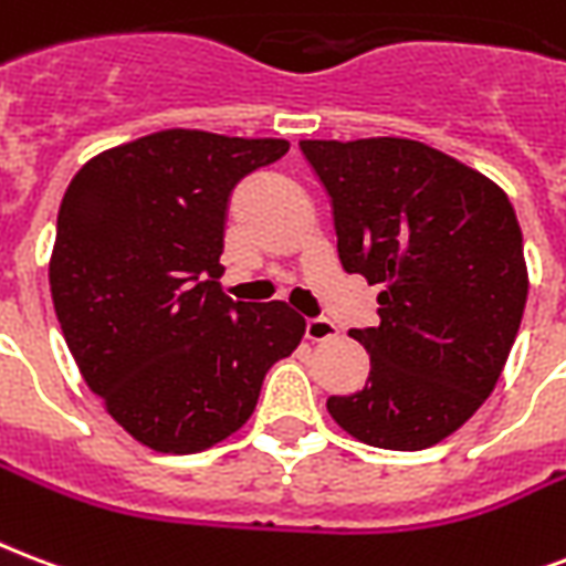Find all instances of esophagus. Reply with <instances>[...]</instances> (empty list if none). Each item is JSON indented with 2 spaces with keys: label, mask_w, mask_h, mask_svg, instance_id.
Returning a JSON list of instances; mask_svg holds the SVG:
<instances>
[{
  "label": "esophagus",
  "mask_w": 566,
  "mask_h": 566,
  "mask_svg": "<svg viewBox=\"0 0 566 566\" xmlns=\"http://www.w3.org/2000/svg\"><path fill=\"white\" fill-rule=\"evenodd\" d=\"M305 338L308 340H332L338 338V326L326 317H308L305 321Z\"/></svg>",
  "instance_id": "34e87169"
}]
</instances>
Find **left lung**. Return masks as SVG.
Masks as SVG:
<instances>
[{
	"label": "left lung",
	"mask_w": 566,
	"mask_h": 566,
	"mask_svg": "<svg viewBox=\"0 0 566 566\" xmlns=\"http://www.w3.org/2000/svg\"><path fill=\"white\" fill-rule=\"evenodd\" d=\"M326 189L347 273L382 284L379 326L353 329L368 382L329 416L386 451L451 437L502 377L528 296L523 231L493 180L412 139L300 142Z\"/></svg>",
	"instance_id": "1"
}]
</instances>
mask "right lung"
Returning <instances> with one entry per match:
<instances>
[{
    "label": "right lung",
    "instance_id": "right-lung-1",
    "mask_svg": "<svg viewBox=\"0 0 566 566\" xmlns=\"http://www.w3.org/2000/svg\"><path fill=\"white\" fill-rule=\"evenodd\" d=\"M284 139L163 129L80 168L59 207L50 291L67 350L129 437L196 454L254 412L305 321L219 291L228 198Z\"/></svg>",
    "mask_w": 566,
    "mask_h": 566
}]
</instances>
